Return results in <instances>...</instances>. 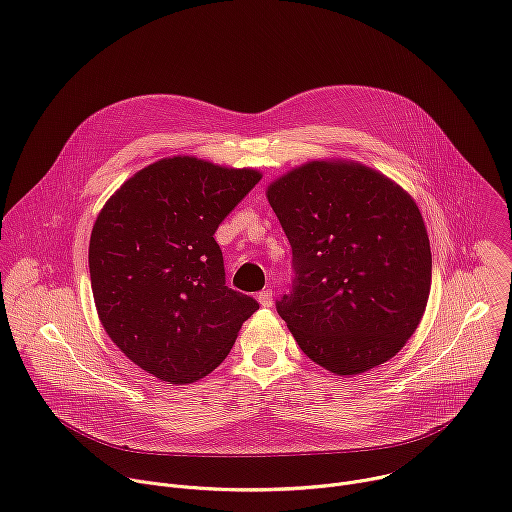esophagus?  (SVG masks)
Here are the masks:
<instances>
[{
	"mask_svg": "<svg viewBox=\"0 0 512 512\" xmlns=\"http://www.w3.org/2000/svg\"><path fill=\"white\" fill-rule=\"evenodd\" d=\"M258 302H260V306H264V309H270V306L274 304V298H272V290L270 288H266V290H262V292H258Z\"/></svg>",
	"mask_w": 512,
	"mask_h": 512,
	"instance_id": "obj_1",
	"label": "esophagus"
}]
</instances>
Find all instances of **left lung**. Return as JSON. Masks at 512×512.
I'll list each match as a JSON object with an SVG mask.
<instances>
[{
	"label": "left lung",
	"mask_w": 512,
	"mask_h": 512,
	"mask_svg": "<svg viewBox=\"0 0 512 512\" xmlns=\"http://www.w3.org/2000/svg\"><path fill=\"white\" fill-rule=\"evenodd\" d=\"M266 197L296 274L276 309L302 353L341 377L395 357L422 323L432 286L416 199L351 159L292 167Z\"/></svg>",
	"instance_id": "left-lung-1"
}]
</instances>
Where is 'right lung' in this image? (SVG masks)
I'll list each match as a JSON object with an SVG mask.
<instances>
[{"mask_svg":"<svg viewBox=\"0 0 512 512\" xmlns=\"http://www.w3.org/2000/svg\"><path fill=\"white\" fill-rule=\"evenodd\" d=\"M262 179L193 155L129 177L96 216L90 286L102 329L149 375L187 385L212 373L256 311L226 286L214 234Z\"/></svg>","mask_w":512,"mask_h":512,"instance_id":"obj_1","label":"right lung"}]
</instances>
